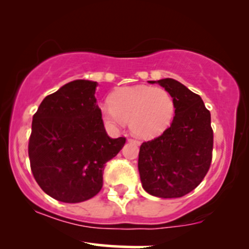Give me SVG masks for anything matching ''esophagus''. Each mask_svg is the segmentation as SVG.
Wrapping results in <instances>:
<instances>
[{
    "mask_svg": "<svg viewBox=\"0 0 249 249\" xmlns=\"http://www.w3.org/2000/svg\"><path fill=\"white\" fill-rule=\"evenodd\" d=\"M128 142H135V144H137V145L141 144V142L137 141V139H134V138H128Z\"/></svg>",
    "mask_w": 249,
    "mask_h": 249,
    "instance_id": "34e87169",
    "label": "esophagus"
}]
</instances>
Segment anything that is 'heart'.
<instances>
[{"label":"heart","mask_w":249,"mask_h":249,"mask_svg":"<svg viewBox=\"0 0 249 249\" xmlns=\"http://www.w3.org/2000/svg\"><path fill=\"white\" fill-rule=\"evenodd\" d=\"M175 101L161 87H121L110 96V103L101 107L105 124L112 128L129 122L138 137L152 138L162 134L175 117Z\"/></svg>","instance_id":"1"}]
</instances>
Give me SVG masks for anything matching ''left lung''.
<instances>
[{"mask_svg": "<svg viewBox=\"0 0 249 249\" xmlns=\"http://www.w3.org/2000/svg\"><path fill=\"white\" fill-rule=\"evenodd\" d=\"M159 83L175 101L176 115L163 134L141 145L138 170L144 188L161 198H177L202 182L212 162L211 113L199 95L171 78Z\"/></svg>", "mask_w": 249, "mask_h": 249, "instance_id": "obj_1", "label": "left lung"}]
</instances>
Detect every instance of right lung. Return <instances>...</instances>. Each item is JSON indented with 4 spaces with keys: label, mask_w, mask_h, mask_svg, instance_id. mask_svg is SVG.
<instances>
[{
    "label": "right lung",
    "mask_w": 249,
    "mask_h": 249,
    "mask_svg": "<svg viewBox=\"0 0 249 249\" xmlns=\"http://www.w3.org/2000/svg\"><path fill=\"white\" fill-rule=\"evenodd\" d=\"M96 81L73 80L47 95L33 117L30 169L40 188L63 203H80L103 186L107 161L125 138L105 131L96 104Z\"/></svg>",
    "instance_id": "obj_1"
}]
</instances>
